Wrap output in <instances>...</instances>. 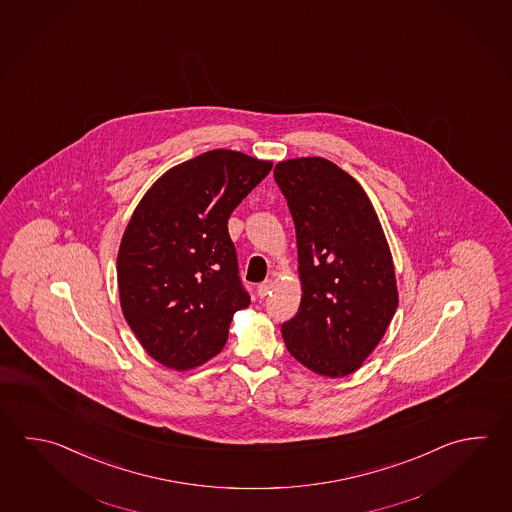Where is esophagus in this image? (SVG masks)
<instances>
[{
  "label": "esophagus",
  "mask_w": 512,
  "mask_h": 512,
  "mask_svg": "<svg viewBox=\"0 0 512 512\" xmlns=\"http://www.w3.org/2000/svg\"><path fill=\"white\" fill-rule=\"evenodd\" d=\"M271 288H273V282H271V280H264V282H261V284L257 286V295H259L261 299H264V297L270 295Z\"/></svg>",
  "instance_id": "1"
}]
</instances>
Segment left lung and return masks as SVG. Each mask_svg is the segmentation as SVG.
<instances>
[{
	"label": "left lung",
	"instance_id": "obj_1",
	"mask_svg": "<svg viewBox=\"0 0 512 512\" xmlns=\"http://www.w3.org/2000/svg\"><path fill=\"white\" fill-rule=\"evenodd\" d=\"M297 233L302 299L282 338L302 366L340 378L364 364L398 306L386 233L364 188L324 157L280 161Z\"/></svg>",
	"mask_w": 512,
	"mask_h": 512
}]
</instances>
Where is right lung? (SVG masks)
<instances>
[{
    "mask_svg": "<svg viewBox=\"0 0 512 512\" xmlns=\"http://www.w3.org/2000/svg\"><path fill=\"white\" fill-rule=\"evenodd\" d=\"M271 161L210 150L164 172L137 204L117 253L126 322L159 364L188 371L221 353L250 306L228 219Z\"/></svg>",
    "mask_w": 512,
    "mask_h": 512,
    "instance_id": "right-lung-1",
    "label": "right lung"
}]
</instances>
